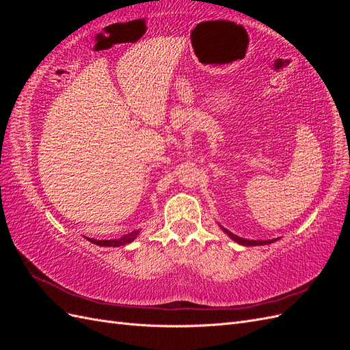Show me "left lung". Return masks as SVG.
I'll return each instance as SVG.
<instances>
[{"instance_id":"left-lung-1","label":"left lung","mask_w":350,"mask_h":350,"mask_svg":"<svg viewBox=\"0 0 350 350\" xmlns=\"http://www.w3.org/2000/svg\"><path fill=\"white\" fill-rule=\"evenodd\" d=\"M221 229H224L226 234L234 239V241H237L238 243H241V245H245V247H256V245H267V243H271V242H274V239H270V241H251V239H243V238H239V237H237L235 234H232V232H229L228 229H225L224 226H220Z\"/></svg>"}]
</instances>
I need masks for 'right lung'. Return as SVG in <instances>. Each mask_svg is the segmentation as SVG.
I'll list each match as a JSON object with an SVG mask.
<instances>
[{"mask_svg": "<svg viewBox=\"0 0 350 350\" xmlns=\"http://www.w3.org/2000/svg\"><path fill=\"white\" fill-rule=\"evenodd\" d=\"M137 235H139V230H131L130 234L124 235L122 238L120 239H105V241H98V239H90L88 238V241L96 243V245L99 247H121V245H125V243H130L131 241H134L137 238Z\"/></svg>", "mask_w": 350, "mask_h": 350, "instance_id": "right-lung-1", "label": "right lung"}]
</instances>
